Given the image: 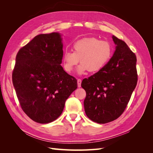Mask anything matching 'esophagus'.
<instances>
[{
	"label": "esophagus",
	"mask_w": 153,
	"mask_h": 153,
	"mask_svg": "<svg viewBox=\"0 0 153 153\" xmlns=\"http://www.w3.org/2000/svg\"><path fill=\"white\" fill-rule=\"evenodd\" d=\"M81 83H82L81 79H78L77 80V84H78V87H81Z\"/></svg>",
	"instance_id": "34e87169"
}]
</instances>
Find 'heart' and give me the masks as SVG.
I'll return each instance as SVG.
<instances>
[{"instance_id": "obj_1", "label": "heart", "mask_w": 153, "mask_h": 153, "mask_svg": "<svg viewBox=\"0 0 153 153\" xmlns=\"http://www.w3.org/2000/svg\"><path fill=\"white\" fill-rule=\"evenodd\" d=\"M73 52L66 51L63 55L64 68L71 73L79 62L78 68L80 74L89 71L99 72L105 67L112 55V48L106 41L96 38H85L76 41L72 46Z\"/></svg>"}]
</instances>
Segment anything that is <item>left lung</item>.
<instances>
[{"instance_id":"8db88e82","label":"left lung","mask_w":153,"mask_h":153,"mask_svg":"<svg viewBox=\"0 0 153 153\" xmlns=\"http://www.w3.org/2000/svg\"><path fill=\"white\" fill-rule=\"evenodd\" d=\"M116 49L105 67L81 86L86 92L84 108L91 121L105 124L119 117L126 109L137 84L135 53L124 41L113 36Z\"/></svg>"}]
</instances>
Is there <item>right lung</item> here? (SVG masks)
Returning a JSON list of instances; mask_svg holds the SVG:
<instances>
[{"instance_id": "1", "label": "right lung", "mask_w": 153, "mask_h": 153, "mask_svg": "<svg viewBox=\"0 0 153 153\" xmlns=\"http://www.w3.org/2000/svg\"><path fill=\"white\" fill-rule=\"evenodd\" d=\"M61 35L36 36L18 51L12 80L23 111L34 121L47 124L62 114L77 80L61 66L63 57Z\"/></svg>"}]
</instances>
